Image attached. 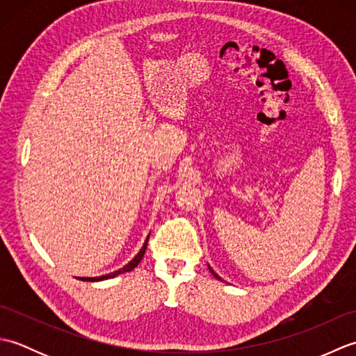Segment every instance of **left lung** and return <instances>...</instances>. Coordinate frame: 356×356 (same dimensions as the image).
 I'll return each instance as SVG.
<instances>
[{"label":"left lung","instance_id":"obj_1","mask_svg":"<svg viewBox=\"0 0 356 356\" xmlns=\"http://www.w3.org/2000/svg\"><path fill=\"white\" fill-rule=\"evenodd\" d=\"M209 270H211V274H213V275H214V277H216V278H218V280H222V278H220V277H218V275H217V274H216V272H214V270H213V269H211V268H209Z\"/></svg>","mask_w":356,"mask_h":356}]
</instances>
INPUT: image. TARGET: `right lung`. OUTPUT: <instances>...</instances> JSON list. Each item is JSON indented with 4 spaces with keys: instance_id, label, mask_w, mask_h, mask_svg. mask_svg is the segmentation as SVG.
<instances>
[{
    "instance_id": "obj_1",
    "label": "right lung",
    "mask_w": 356,
    "mask_h": 356,
    "mask_svg": "<svg viewBox=\"0 0 356 356\" xmlns=\"http://www.w3.org/2000/svg\"><path fill=\"white\" fill-rule=\"evenodd\" d=\"M147 245H148V238L145 240V243H143V246H142V249L140 251L138 252V255L134 257V259L127 264V266H124L122 269H119V270H115V272H111V274H107V275H102V277H81L79 280H82V282H101V280H108V278H115L116 275H119V274H124V272H130V270H133L136 266H138V264L140 263V260H142V257H143V254H145V249H147Z\"/></svg>"
}]
</instances>
